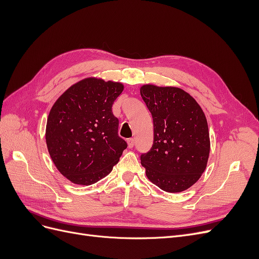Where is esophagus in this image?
I'll list each match as a JSON object with an SVG mask.
<instances>
[{
    "mask_svg": "<svg viewBox=\"0 0 259 259\" xmlns=\"http://www.w3.org/2000/svg\"><path fill=\"white\" fill-rule=\"evenodd\" d=\"M127 144H128L130 148H133V147H134V145H135V139L134 138H130L127 140Z\"/></svg>",
    "mask_w": 259,
    "mask_h": 259,
    "instance_id": "1",
    "label": "esophagus"
}]
</instances>
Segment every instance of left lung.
I'll return each instance as SVG.
<instances>
[{
  "label": "left lung",
  "mask_w": 259,
  "mask_h": 259,
  "mask_svg": "<svg viewBox=\"0 0 259 259\" xmlns=\"http://www.w3.org/2000/svg\"><path fill=\"white\" fill-rule=\"evenodd\" d=\"M153 121V144L140 154L148 179L166 192H182L204 171L209 154L207 121L189 94L177 88L140 89Z\"/></svg>",
  "instance_id": "8db88e82"
}]
</instances>
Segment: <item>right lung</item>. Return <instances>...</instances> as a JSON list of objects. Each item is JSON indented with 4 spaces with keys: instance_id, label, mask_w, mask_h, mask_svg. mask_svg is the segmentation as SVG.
<instances>
[{
    "instance_id": "right-lung-1",
    "label": "right lung",
    "mask_w": 259,
    "mask_h": 259,
    "mask_svg": "<svg viewBox=\"0 0 259 259\" xmlns=\"http://www.w3.org/2000/svg\"><path fill=\"white\" fill-rule=\"evenodd\" d=\"M123 85L86 79L54 104L46 124V145L55 165L70 182L92 185L107 176L127 144L117 134L112 105Z\"/></svg>"
}]
</instances>
